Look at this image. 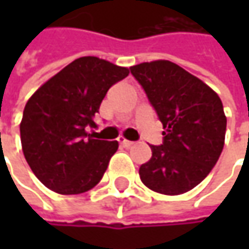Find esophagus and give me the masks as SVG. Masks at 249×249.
<instances>
[{
	"instance_id": "esophagus-1",
	"label": "esophagus",
	"mask_w": 249,
	"mask_h": 249,
	"mask_svg": "<svg viewBox=\"0 0 249 249\" xmlns=\"http://www.w3.org/2000/svg\"><path fill=\"white\" fill-rule=\"evenodd\" d=\"M119 142L124 147V148H130L134 142L133 141H129V140H126V139H123V137H120L119 139Z\"/></svg>"
}]
</instances>
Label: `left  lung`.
Segmentation results:
<instances>
[{
	"instance_id": "1",
	"label": "left lung",
	"mask_w": 249,
	"mask_h": 249,
	"mask_svg": "<svg viewBox=\"0 0 249 249\" xmlns=\"http://www.w3.org/2000/svg\"><path fill=\"white\" fill-rule=\"evenodd\" d=\"M163 124V144L140 166L149 190L178 196L205 178L225 145L223 104L208 84L176 63L159 59L130 68Z\"/></svg>"
}]
</instances>
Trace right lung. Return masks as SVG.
I'll use <instances>...</instances> for the list:
<instances>
[{
    "mask_svg": "<svg viewBox=\"0 0 249 249\" xmlns=\"http://www.w3.org/2000/svg\"><path fill=\"white\" fill-rule=\"evenodd\" d=\"M127 68L97 56H82L65 66L29 98L20 122L23 155L36 177L58 194H82L95 187L118 141L95 140V113Z\"/></svg>",
    "mask_w": 249,
    "mask_h": 249,
    "instance_id": "right-lung-1",
    "label": "right lung"
}]
</instances>
